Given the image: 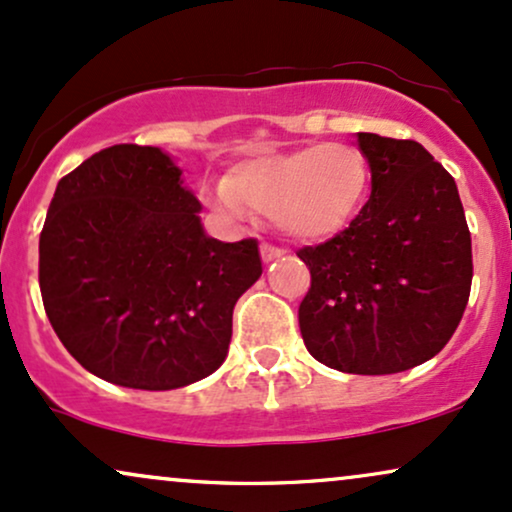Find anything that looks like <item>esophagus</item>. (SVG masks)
<instances>
[{
  "mask_svg": "<svg viewBox=\"0 0 512 512\" xmlns=\"http://www.w3.org/2000/svg\"><path fill=\"white\" fill-rule=\"evenodd\" d=\"M285 256V249H280V246H273V244H261V258L266 263L270 261H277V258Z\"/></svg>",
  "mask_w": 512,
  "mask_h": 512,
  "instance_id": "1",
  "label": "esophagus"
}]
</instances>
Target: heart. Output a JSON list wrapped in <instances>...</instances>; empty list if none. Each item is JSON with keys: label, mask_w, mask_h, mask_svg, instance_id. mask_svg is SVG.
Listing matches in <instances>:
<instances>
[{"label": "heart", "mask_w": 512, "mask_h": 512, "mask_svg": "<svg viewBox=\"0 0 512 512\" xmlns=\"http://www.w3.org/2000/svg\"><path fill=\"white\" fill-rule=\"evenodd\" d=\"M368 156L346 142L258 156L237 163L211 192L230 216L268 213L296 239H330L358 218L370 194Z\"/></svg>", "instance_id": "heart-1"}]
</instances>
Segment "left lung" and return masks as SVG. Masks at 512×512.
<instances>
[{"label":"left lung","instance_id":"left-lung-1","mask_svg":"<svg viewBox=\"0 0 512 512\" xmlns=\"http://www.w3.org/2000/svg\"><path fill=\"white\" fill-rule=\"evenodd\" d=\"M372 192L344 232L296 256L311 270L299 327L315 361L391 375L444 349L468 306L472 242L456 180L422 144L358 132Z\"/></svg>","mask_w":512,"mask_h":512}]
</instances>
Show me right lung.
<instances>
[{"label": "right lung", "mask_w": 512, "mask_h": 512, "mask_svg": "<svg viewBox=\"0 0 512 512\" xmlns=\"http://www.w3.org/2000/svg\"><path fill=\"white\" fill-rule=\"evenodd\" d=\"M173 156L116 144L59 180L40 235L56 337L118 387L166 391L216 372L237 299L261 277L256 239L218 242Z\"/></svg>", "instance_id": "1"}]
</instances>
